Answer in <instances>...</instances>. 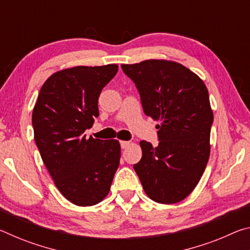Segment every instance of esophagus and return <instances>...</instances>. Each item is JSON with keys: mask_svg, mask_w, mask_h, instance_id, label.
<instances>
[{"mask_svg": "<svg viewBox=\"0 0 250 250\" xmlns=\"http://www.w3.org/2000/svg\"><path fill=\"white\" fill-rule=\"evenodd\" d=\"M120 145H121V147H122V149H125V147H128V146H129L130 142H129V141H121V142H120Z\"/></svg>", "mask_w": 250, "mask_h": 250, "instance_id": "obj_1", "label": "esophagus"}]
</instances>
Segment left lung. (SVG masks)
Instances as JSON below:
<instances>
[{
    "mask_svg": "<svg viewBox=\"0 0 250 250\" xmlns=\"http://www.w3.org/2000/svg\"><path fill=\"white\" fill-rule=\"evenodd\" d=\"M140 92L143 110L159 129V146L141 141L142 158L134 164L152 201H183L200 182L210 153L213 110L203 80L180 62L149 59L121 65Z\"/></svg>",
    "mask_w": 250,
    "mask_h": 250,
    "instance_id": "left-lung-1",
    "label": "left lung"
}]
</instances>
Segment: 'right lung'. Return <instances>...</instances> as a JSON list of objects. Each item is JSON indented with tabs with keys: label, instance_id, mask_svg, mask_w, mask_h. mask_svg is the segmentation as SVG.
I'll list each match as a JSON object with an SVG mask.
<instances>
[{
	"label": "right lung",
	"instance_id": "obj_1",
	"mask_svg": "<svg viewBox=\"0 0 250 250\" xmlns=\"http://www.w3.org/2000/svg\"><path fill=\"white\" fill-rule=\"evenodd\" d=\"M117 71L116 64L56 71L43 83L34 105V139L42 160L58 191L75 205L103 201L119 167V141L83 134L99 116V95Z\"/></svg>",
	"mask_w": 250,
	"mask_h": 250
}]
</instances>
